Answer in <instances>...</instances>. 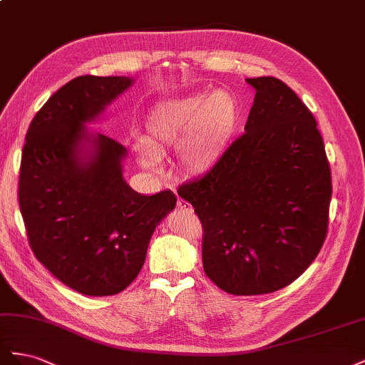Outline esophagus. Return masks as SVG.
<instances>
[{
  "mask_svg": "<svg viewBox=\"0 0 365 365\" xmlns=\"http://www.w3.org/2000/svg\"><path fill=\"white\" fill-rule=\"evenodd\" d=\"M177 207H179V210H180L182 212H185V214H192V211H194L192 205H191V203H188V202L182 200V199L177 200Z\"/></svg>",
  "mask_w": 365,
  "mask_h": 365,
  "instance_id": "obj_1",
  "label": "esophagus"
}]
</instances>
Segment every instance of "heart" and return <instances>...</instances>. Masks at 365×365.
<instances>
[{
  "instance_id": "obj_1",
  "label": "heart",
  "mask_w": 365,
  "mask_h": 365,
  "mask_svg": "<svg viewBox=\"0 0 365 365\" xmlns=\"http://www.w3.org/2000/svg\"><path fill=\"white\" fill-rule=\"evenodd\" d=\"M242 120L240 101L232 91H199L155 106L145 120L140 163L160 170V159L179 148V159L190 173H206L220 162Z\"/></svg>"
}]
</instances>
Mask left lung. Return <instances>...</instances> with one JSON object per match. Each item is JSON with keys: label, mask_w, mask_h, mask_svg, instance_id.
<instances>
[{"label": "left lung", "mask_w": 365, "mask_h": 365, "mask_svg": "<svg viewBox=\"0 0 365 365\" xmlns=\"http://www.w3.org/2000/svg\"><path fill=\"white\" fill-rule=\"evenodd\" d=\"M255 88L245 134L202 179L177 194L203 226L205 274L232 295H262L295 281L324 243L330 166L314 114L283 81Z\"/></svg>", "instance_id": "1"}]
</instances>
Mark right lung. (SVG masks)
I'll return each mask as SVG.
<instances>
[{"instance_id":"1","label":"right lung","mask_w":365,"mask_h":365,"mask_svg":"<svg viewBox=\"0 0 365 365\" xmlns=\"http://www.w3.org/2000/svg\"><path fill=\"white\" fill-rule=\"evenodd\" d=\"M134 84L127 76H78L41 108L26 134L19 210L35 257L61 283L88 297L116 295L140 272L151 235L175 207L123 180L127 150L87 123Z\"/></svg>"}]
</instances>
